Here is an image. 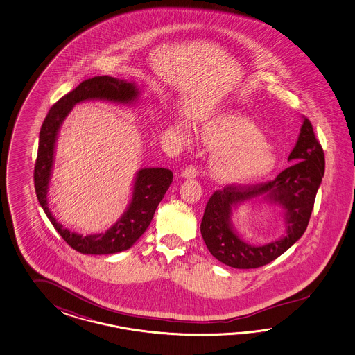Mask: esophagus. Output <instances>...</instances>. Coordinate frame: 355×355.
Masks as SVG:
<instances>
[{"mask_svg":"<svg viewBox=\"0 0 355 355\" xmlns=\"http://www.w3.org/2000/svg\"><path fill=\"white\" fill-rule=\"evenodd\" d=\"M196 174H198V171H196V168L193 166V165H190V166H186L184 169H183L182 178L184 180H193L196 177Z\"/></svg>","mask_w":355,"mask_h":355,"instance_id":"obj_1","label":"esophagus"}]
</instances>
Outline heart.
<instances>
[{
	"mask_svg": "<svg viewBox=\"0 0 355 355\" xmlns=\"http://www.w3.org/2000/svg\"><path fill=\"white\" fill-rule=\"evenodd\" d=\"M173 129L189 141V126L175 119ZM199 137L211 148L209 171L217 182L242 184L264 178L276 168L277 155L264 140L261 130L238 113H220L202 121Z\"/></svg>",
	"mask_w": 355,
	"mask_h": 355,
	"instance_id": "obj_1",
	"label": "heart"
}]
</instances>
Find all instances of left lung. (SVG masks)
Listing matches in <instances>:
<instances>
[{"mask_svg":"<svg viewBox=\"0 0 355 355\" xmlns=\"http://www.w3.org/2000/svg\"><path fill=\"white\" fill-rule=\"evenodd\" d=\"M288 162H294L273 181L252 186H226L209 198L200 232L205 246L218 261L233 268H259L279 258L303 236L325 169L322 146L306 117H302L298 140ZM255 201L282 208L287 232L279 240L251 245L237 234L231 221L232 212L239 205Z\"/></svg>","mask_w":355,"mask_h":355,"instance_id":"obj_1","label":"left lung"}]
</instances>
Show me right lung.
<instances>
[{
	"mask_svg": "<svg viewBox=\"0 0 355 355\" xmlns=\"http://www.w3.org/2000/svg\"><path fill=\"white\" fill-rule=\"evenodd\" d=\"M139 88L134 82L112 76H95L82 82L76 89L61 97L44 119L39 135V150L35 164L33 181L37 200L57 233L70 248L88 255H109L131 248L147 230L157 205L173 181V173L165 168L139 169L134 182L129 205L119 221L104 233L83 236L57 221L48 205L49 182L52 178L54 152L58 132L76 104L100 100L123 105L135 104L139 100Z\"/></svg>",
	"mask_w": 355,
	"mask_h": 355,
	"instance_id": "1",
	"label": "right lung"
}]
</instances>
